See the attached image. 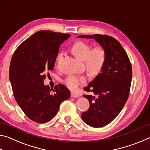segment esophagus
<instances>
[{"label": "esophagus", "mask_w": 150, "mask_h": 150, "mask_svg": "<svg viewBox=\"0 0 150 150\" xmlns=\"http://www.w3.org/2000/svg\"><path fill=\"white\" fill-rule=\"evenodd\" d=\"M71 97L72 98H78L79 97V95H78V94H76L74 93H71Z\"/></svg>", "instance_id": "1"}]
</instances>
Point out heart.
I'll return each mask as SVG.
<instances>
[{"mask_svg": "<svg viewBox=\"0 0 150 150\" xmlns=\"http://www.w3.org/2000/svg\"><path fill=\"white\" fill-rule=\"evenodd\" d=\"M72 51L79 59L84 60L87 69L93 74L100 72L105 64L106 52L102 46H97L92 49V46L90 44L79 41L73 45ZM63 57V52L58 53L55 60V65L59 64ZM87 80V77L85 76L69 75L63 80V83L66 87L74 91L77 90L81 85L85 83Z\"/></svg>", "mask_w": 150, "mask_h": 150, "instance_id": "b5f03b06", "label": "heart"}]
</instances>
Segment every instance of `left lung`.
I'll use <instances>...</instances> for the list:
<instances>
[{
    "label": "left lung",
    "instance_id": "left-lung-1",
    "mask_svg": "<svg viewBox=\"0 0 150 150\" xmlns=\"http://www.w3.org/2000/svg\"><path fill=\"white\" fill-rule=\"evenodd\" d=\"M77 38H94L106 52L105 64L84 91L95 95L83 96L90 106L81 114L85 122L94 128L110 123L120 112L128 98L132 78V69L125 50L117 40L107 35H82Z\"/></svg>",
    "mask_w": 150,
    "mask_h": 150
}]
</instances>
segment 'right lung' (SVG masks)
<instances>
[{
    "mask_svg": "<svg viewBox=\"0 0 150 150\" xmlns=\"http://www.w3.org/2000/svg\"><path fill=\"white\" fill-rule=\"evenodd\" d=\"M70 34L41 30L20 44L12 55L9 77L18 105L30 120L44 124L56 115L62 103L70 98L62 84L45 86V73L53 70L60 44Z\"/></svg>",
    "mask_w": 150,
    "mask_h": 150,
    "instance_id": "1",
    "label": "right lung"
}]
</instances>
